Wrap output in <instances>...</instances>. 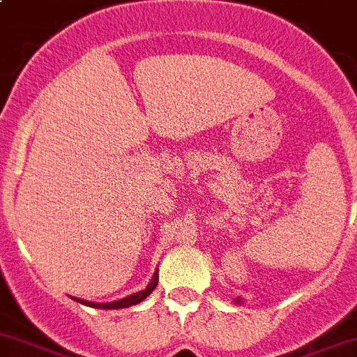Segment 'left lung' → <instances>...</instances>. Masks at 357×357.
<instances>
[{
  "label": "left lung",
  "instance_id": "left-lung-1",
  "mask_svg": "<svg viewBox=\"0 0 357 357\" xmlns=\"http://www.w3.org/2000/svg\"><path fill=\"white\" fill-rule=\"evenodd\" d=\"M235 303H238V305H241V303H243V301H241V299H238V297H237V301H235Z\"/></svg>",
  "mask_w": 357,
  "mask_h": 357
}]
</instances>
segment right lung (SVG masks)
Returning a JSON list of instances; mask_svg holds the SVG:
<instances>
[{
    "mask_svg": "<svg viewBox=\"0 0 357 357\" xmlns=\"http://www.w3.org/2000/svg\"><path fill=\"white\" fill-rule=\"evenodd\" d=\"M157 281H159V276H157V271H155V274H153L152 281H150L149 285H146L145 290H139V292L132 294V296H127V297H123V299H120V301H113V303H91V301L77 299V297H76V299L72 297V299L77 301V303H81V305H84V306H91V308H100V310L129 308V306L138 305V303H142L143 299H146V297H149L150 294H152V290L157 287Z\"/></svg>",
    "mask_w": 357,
    "mask_h": 357,
    "instance_id": "1",
    "label": "right lung"
}]
</instances>
